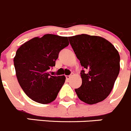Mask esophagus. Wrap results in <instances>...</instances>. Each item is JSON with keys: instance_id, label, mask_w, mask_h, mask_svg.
I'll return each mask as SVG.
<instances>
[{"instance_id": "obj_1", "label": "esophagus", "mask_w": 131, "mask_h": 131, "mask_svg": "<svg viewBox=\"0 0 131 131\" xmlns=\"http://www.w3.org/2000/svg\"><path fill=\"white\" fill-rule=\"evenodd\" d=\"M72 75H67V76H66V78L67 80H69L70 79V78L71 77Z\"/></svg>"}]
</instances>
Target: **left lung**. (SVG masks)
<instances>
[{
	"mask_svg": "<svg viewBox=\"0 0 131 131\" xmlns=\"http://www.w3.org/2000/svg\"><path fill=\"white\" fill-rule=\"evenodd\" d=\"M82 67V85L75 89L78 97L93 105L107 97L119 73L120 56L105 38L88 34L68 37Z\"/></svg>",
	"mask_w": 131,
	"mask_h": 131,
	"instance_id": "left-lung-1",
	"label": "left lung"
}]
</instances>
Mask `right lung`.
Instances as JSON below:
<instances>
[{
	"label": "right lung",
	"mask_w": 131,
	"mask_h": 131,
	"mask_svg": "<svg viewBox=\"0 0 131 131\" xmlns=\"http://www.w3.org/2000/svg\"><path fill=\"white\" fill-rule=\"evenodd\" d=\"M69 45L68 37L45 34L23 44L14 59L19 84L32 100L48 104L55 100L66 80L65 76H52L61 50Z\"/></svg>",
	"instance_id": "right-lung-1"
}]
</instances>
